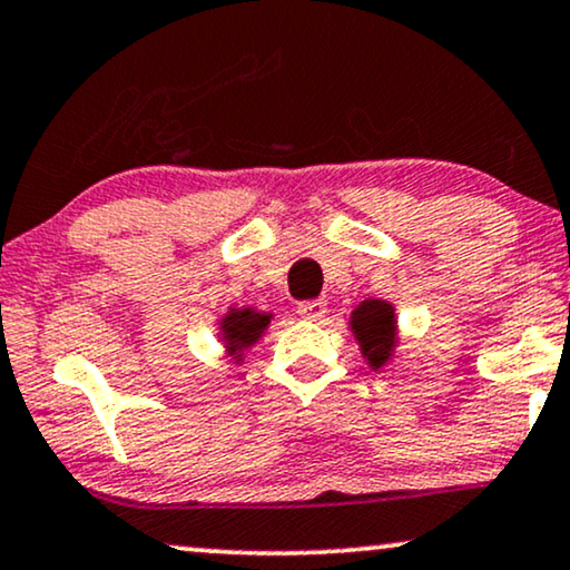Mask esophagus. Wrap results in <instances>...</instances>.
<instances>
[{
  "label": "esophagus",
  "mask_w": 570,
  "mask_h": 570,
  "mask_svg": "<svg viewBox=\"0 0 570 570\" xmlns=\"http://www.w3.org/2000/svg\"><path fill=\"white\" fill-rule=\"evenodd\" d=\"M296 312H299V317H304V320H320V317H325L327 304L323 299H304V302H299Z\"/></svg>",
  "instance_id": "34e87169"
}]
</instances>
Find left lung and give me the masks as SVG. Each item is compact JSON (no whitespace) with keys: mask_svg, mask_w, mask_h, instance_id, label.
Returning <instances> with one entry per match:
<instances>
[{"mask_svg":"<svg viewBox=\"0 0 570 570\" xmlns=\"http://www.w3.org/2000/svg\"><path fill=\"white\" fill-rule=\"evenodd\" d=\"M351 327L362 343V354L366 356L368 366L380 368L387 364L392 346H395V309H392V304L382 299L362 302L351 315Z\"/></svg>","mask_w":570,"mask_h":570,"instance_id":"obj_1","label":"left lung"}]
</instances>
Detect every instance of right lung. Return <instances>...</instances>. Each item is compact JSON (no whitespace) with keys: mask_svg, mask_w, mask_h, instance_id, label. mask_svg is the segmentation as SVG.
Listing matches in <instances>:
<instances>
[{"mask_svg":"<svg viewBox=\"0 0 570 570\" xmlns=\"http://www.w3.org/2000/svg\"><path fill=\"white\" fill-rule=\"evenodd\" d=\"M271 323V315H263V312L255 309H232L227 317L222 320L224 341L232 354H239V348H247L250 343L261 338V333L266 331Z\"/></svg>","mask_w":570,"mask_h":570,"instance_id":"1","label":"right lung"}]
</instances>
